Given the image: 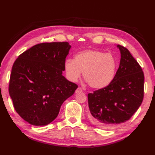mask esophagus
Here are the masks:
<instances>
[{"instance_id": "34e87169", "label": "esophagus", "mask_w": 155, "mask_h": 155, "mask_svg": "<svg viewBox=\"0 0 155 155\" xmlns=\"http://www.w3.org/2000/svg\"><path fill=\"white\" fill-rule=\"evenodd\" d=\"M82 92V89L81 87H78L76 90H75V93H80Z\"/></svg>"}]
</instances>
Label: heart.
Here are the masks:
<instances>
[{"label":"heart","instance_id":"b5f03b06","mask_svg":"<svg viewBox=\"0 0 155 155\" xmlns=\"http://www.w3.org/2000/svg\"><path fill=\"white\" fill-rule=\"evenodd\" d=\"M117 68V61L110 53H104L94 49L78 52L74 58H68L64 62L67 78L77 81L83 76L91 87L96 89L106 87L112 81Z\"/></svg>","mask_w":155,"mask_h":155}]
</instances>
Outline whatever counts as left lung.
I'll return each mask as SVG.
<instances>
[{
    "label": "left lung",
    "mask_w": 155,
    "mask_h": 155,
    "mask_svg": "<svg viewBox=\"0 0 155 155\" xmlns=\"http://www.w3.org/2000/svg\"><path fill=\"white\" fill-rule=\"evenodd\" d=\"M121 54L120 66L106 87L88 94L89 119L103 129L127 121L137 110L144 97V74L127 49L117 45Z\"/></svg>",
    "instance_id": "8db88e82"
}]
</instances>
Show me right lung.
Listing matches in <instances>:
<instances>
[{
    "label": "right lung",
    "instance_id": "right-lung-1",
    "mask_svg": "<svg viewBox=\"0 0 155 155\" xmlns=\"http://www.w3.org/2000/svg\"><path fill=\"white\" fill-rule=\"evenodd\" d=\"M70 48L68 42L37 44L14 62L9 94L18 114L31 125L53 121L62 103L78 88L62 75Z\"/></svg>",
    "mask_w": 155,
    "mask_h": 155
}]
</instances>
